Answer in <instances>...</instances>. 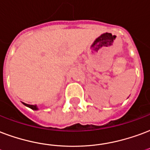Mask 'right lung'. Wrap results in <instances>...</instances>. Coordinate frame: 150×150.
Here are the masks:
<instances>
[{
    "label": "right lung",
    "mask_w": 150,
    "mask_h": 150,
    "mask_svg": "<svg viewBox=\"0 0 150 150\" xmlns=\"http://www.w3.org/2000/svg\"><path fill=\"white\" fill-rule=\"evenodd\" d=\"M23 105H25L26 107H28V108H30L31 109H32V110H35V111H37V110H39V108H38V107H37V105H31V104H27V103H23Z\"/></svg>",
    "instance_id": "right-lung-1"
}]
</instances>
